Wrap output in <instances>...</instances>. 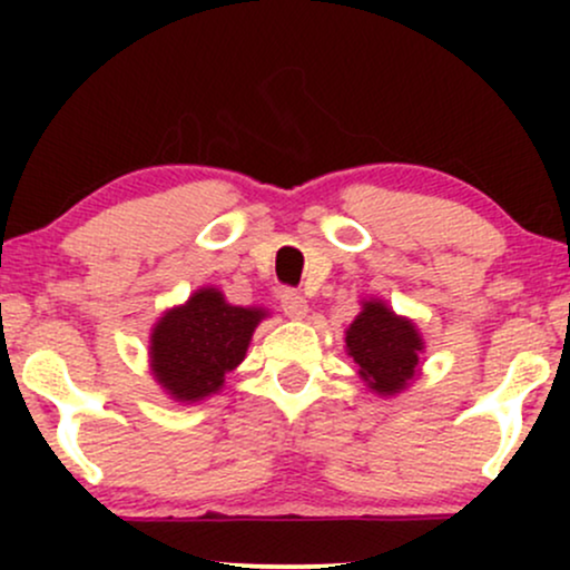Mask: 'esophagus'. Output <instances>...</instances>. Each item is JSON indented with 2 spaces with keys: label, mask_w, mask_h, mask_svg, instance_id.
<instances>
[{
  "label": "esophagus",
  "mask_w": 570,
  "mask_h": 570,
  "mask_svg": "<svg viewBox=\"0 0 570 570\" xmlns=\"http://www.w3.org/2000/svg\"><path fill=\"white\" fill-rule=\"evenodd\" d=\"M281 307H284V313L289 318H303L307 313L305 297L294 289H284V294H281Z\"/></svg>",
  "instance_id": "1"
}]
</instances>
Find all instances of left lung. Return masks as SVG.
<instances>
[{
	"label": "left lung",
	"mask_w": 570,
	"mask_h": 570,
	"mask_svg": "<svg viewBox=\"0 0 570 570\" xmlns=\"http://www.w3.org/2000/svg\"><path fill=\"white\" fill-rule=\"evenodd\" d=\"M345 348L370 389L391 396L412 381L423 343L407 318L394 316L383 303H364L345 332Z\"/></svg>",
	"instance_id": "obj_1"
}]
</instances>
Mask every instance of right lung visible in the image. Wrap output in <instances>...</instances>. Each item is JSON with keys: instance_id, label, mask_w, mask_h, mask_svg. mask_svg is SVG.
Returning <instances> with one entry per match:
<instances>
[{"instance_id": "1", "label": "right lung", "mask_w": 570, "mask_h": 570, "mask_svg": "<svg viewBox=\"0 0 570 570\" xmlns=\"http://www.w3.org/2000/svg\"><path fill=\"white\" fill-rule=\"evenodd\" d=\"M265 311L227 305L217 289H200L185 307L166 313L153 332V367L163 389L179 402L219 391L225 375L244 362L248 340Z\"/></svg>"}]
</instances>
